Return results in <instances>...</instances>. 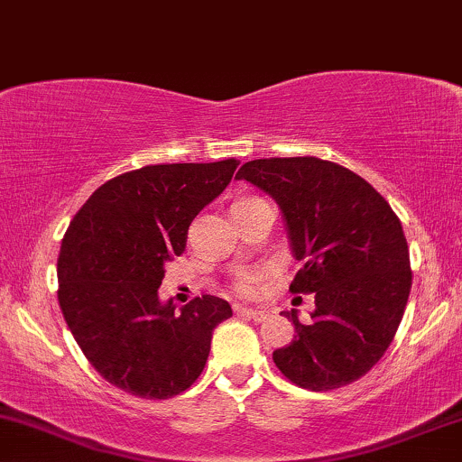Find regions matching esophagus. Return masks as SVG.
<instances>
[{"mask_svg":"<svg viewBox=\"0 0 462 462\" xmlns=\"http://www.w3.org/2000/svg\"><path fill=\"white\" fill-rule=\"evenodd\" d=\"M237 315H242V317H248V319H253V321H257V323L265 321V319H267V312H265V310H257V309H244V306H240V309H237Z\"/></svg>","mask_w":462,"mask_h":462,"instance_id":"esophagus-1","label":"esophagus"}]
</instances>
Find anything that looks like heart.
<instances>
[{
    "label": "heart",
    "mask_w": 462,
    "mask_h": 462,
    "mask_svg": "<svg viewBox=\"0 0 462 462\" xmlns=\"http://www.w3.org/2000/svg\"><path fill=\"white\" fill-rule=\"evenodd\" d=\"M248 199H254V197L237 199L236 203L248 201ZM265 278H267V272L265 270H246V272H242V274L237 276V281H236L237 293H242V295H257L261 282H263Z\"/></svg>",
    "instance_id": "obj_1"
}]
</instances>
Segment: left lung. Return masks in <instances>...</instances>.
I'll return each mask as SVG.
<instances>
[{
  "mask_svg": "<svg viewBox=\"0 0 462 462\" xmlns=\"http://www.w3.org/2000/svg\"><path fill=\"white\" fill-rule=\"evenodd\" d=\"M246 180L276 199L301 267L291 293H315V312L274 351L291 383L328 392L357 381L388 351L411 291L409 246L398 216L366 180L315 156L259 158Z\"/></svg>",
  "mask_w": 462,
  "mask_h": 462,
  "instance_id": "1",
  "label": "left lung"
}]
</instances>
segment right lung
<instances>
[{"instance_id":"right-lung-1","label":"right lung","mask_w":462,"mask_h":462,"mask_svg":"<svg viewBox=\"0 0 462 462\" xmlns=\"http://www.w3.org/2000/svg\"><path fill=\"white\" fill-rule=\"evenodd\" d=\"M220 162L147 164L102 184L74 216L57 259V300L89 364L111 385L150 401L190 388L212 332L233 315L203 295L175 312L158 287L186 248L188 226L237 169Z\"/></svg>"}]
</instances>
